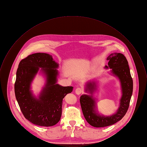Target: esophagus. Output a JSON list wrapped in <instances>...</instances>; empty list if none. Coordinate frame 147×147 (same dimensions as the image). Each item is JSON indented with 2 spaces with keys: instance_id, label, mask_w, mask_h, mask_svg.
<instances>
[{
  "instance_id": "esophagus-1",
  "label": "esophagus",
  "mask_w": 147,
  "mask_h": 147,
  "mask_svg": "<svg viewBox=\"0 0 147 147\" xmlns=\"http://www.w3.org/2000/svg\"><path fill=\"white\" fill-rule=\"evenodd\" d=\"M83 92V90L82 88H77L76 90H75V93L77 94V95H80Z\"/></svg>"
}]
</instances>
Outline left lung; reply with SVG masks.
I'll use <instances>...</instances> for the list:
<instances>
[{"label":"left lung","mask_w":147,"mask_h":147,"mask_svg":"<svg viewBox=\"0 0 147 147\" xmlns=\"http://www.w3.org/2000/svg\"><path fill=\"white\" fill-rule=\"evenodd\" d=\"M107 59L109 60L108 65H105V67L112 69V72L119 78L122 88L123 95L117 112L110 116H100L96 113L95 101L92 96L83 95L80 98L82 112L86 120L91 125L97 128L111 125L120 121L128 109L133 92V80L128 61L124 55L120 53H113ZM95 83H88L86 91L88 90L92 94L95 89Z\"/></svg>","instance_id":"left-lung-1"}]
</instances>
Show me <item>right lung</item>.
<instances>
[{
    "label": "right lung",
    "instance_id": "right-lung-1",
    "mask_svg": "<svg viewBox=\"0 0 147 147\" xmlns=\"http://www.w3.org/2000/svg\"><path fill=\"white\" fill-rule=\"evenodd\" d=\"M58 64L46 53L28 55L19 64L14 85L16 98L24 117L34 124L50 127L60 120L63 99L72 87L56 84ZM39 67L47 75V83L39 99L34 98L30 84Z\"/></svg>",
    "mask_w": 147,
    "mask_h": 147
}]
</instances>
